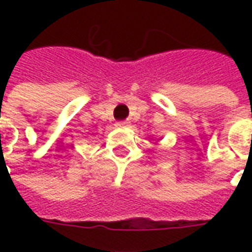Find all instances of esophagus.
<instances>
[{
	"label": "esophagus",
	"mask_w": 252,
	"mask_h": 252,
	"mask_svg": "<svg viewBox=\"0 0 252 252\" xmlns=\"http://www.w3.org/2000/svg\"><path fill=\"white\" fill-rule=\"evenodd\" d=\"M131 126V123L129 121H120V123H117L116 126H119V128H126V126Z\"/></svg>",
	"instance_id": "1"
}]
</instances>
